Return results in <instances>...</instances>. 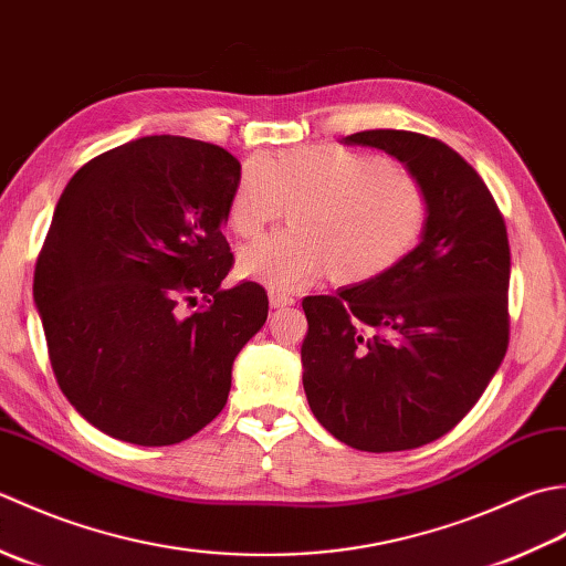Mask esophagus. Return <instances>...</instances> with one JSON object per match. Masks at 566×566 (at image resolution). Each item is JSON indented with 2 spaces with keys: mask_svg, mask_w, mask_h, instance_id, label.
<instances>
[{
  "mask_svg": "<svg viewBox=\"0 0 566 566\" xmlns=\"http://www.w3.org/2000/svg\"><path fill=\"white\" fill-rule=\"evenodd\" d=\"M269 303H271V307H273V310H281V307L293 305L295 300H293V295H287V293L271 291V293H269Z\"/></svg>",
  "mask_w": 566,
  "mask_h": 566,
  "instance_id": "1",
  "label": "esophagus"
}]
</instances>
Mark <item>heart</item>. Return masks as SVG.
<instances>
[{
    "mask_svg": "<svg viewBox=\"0 0 566 566\" xmlns=\"http://www.w3.org/2000/svg\"><path fill=\"white\" fill-rule=\"evenodd\" d=\"M285 207H293V227L253 241L237 259L244 279L283 293L325 273L342 285L380 279L418 247L430 219V195L412 172L329 144L249 158L227 219L237 237L251 239Z\"/></svg>",
    "mask_w": 566,
    "mask_h": 566,
    "instance_id": "1",
    "label": "heart"
}]
</instances>
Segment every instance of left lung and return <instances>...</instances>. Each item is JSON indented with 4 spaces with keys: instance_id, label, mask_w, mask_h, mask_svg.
Instances as JSON below:
<instances>
[{
    "instance_id": "obj_1",
    "label": "left lung",
    "mask_w": 566,
    "mask_h": 566,
    "mask_svg": "<svg viewBox=\"0 0 566 566\" xmlns=\"http://www.w3.org/2000/svg\"><path fill=\"white\" fill-rule=\"evenodd\" d=\"M342 144L406 164L430 195V219L380 279L303 300V386L339 442L402 452L452 430L499 371L511 332L509 232L486 182L440 138L374 129Z\"/></svg>"
}]
</instances>
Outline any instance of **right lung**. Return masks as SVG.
I'll list each match as a JSON object with an SVG mask.
<instances>
[{"label":"right lung","mask_w":566,"mask_h":566,"mask_svg":"<svg viewBox=\"0 0 566 566\" xmlns=\"http://www.w3.org/2000/svg\"><path fill=\"white\" fill-rule=\"evenodd\" d=\"M239 172L222 146L144 136L92 158L57 200L33 295L57 386L109 437L178 444L227 406L237 354L269 317L259 283L222 287Z\"/></svg>","instance_id":"obj_1"}]
</instances>
